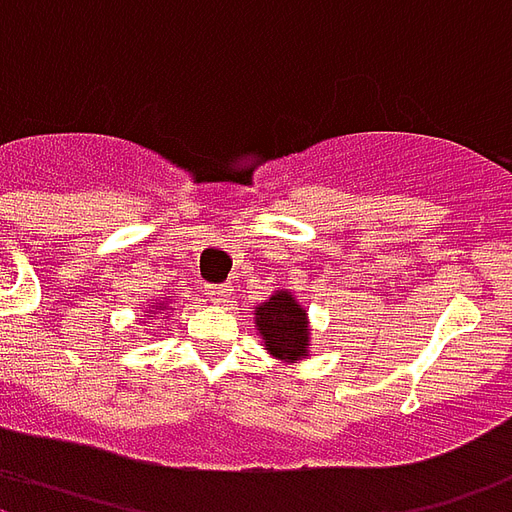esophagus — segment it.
<instances>
[{
	"label": "esophagus",
	"instance_id": "obj_1",
	"mask_svg": "<svg viewBox=\"0 0 512 512\" xmlns=\"http://www.w3.org/2000/svg\"><path fill=\"white\" fill-rule=\"evenodd\" d=\"M208 301H214V304H230L233 301V287L230 285H208L206 287Z\"/></svg>",
	"mask_w": 512,
	"mask_h": 512
}]
</instances>
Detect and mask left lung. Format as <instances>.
Wrapping results in <instances>:
<instances>
[{"label":"left lung","mask_w":512,"mask_h":512,"mask_svg":"<svg viewBox=\"0 0 512 512\" xmlns=\"http://www.w3.org/2000/svg\"><path fill=\"white\" fill-rule=\"evenodd\" d=\"M255 331L276 361L298 363L312 352L309 314L290 290H276L268 301L255 306Z\"/></svg>","instance_id":"obj_1"}]
</instances>
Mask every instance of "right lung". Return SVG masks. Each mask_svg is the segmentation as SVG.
I'll return each mask as SVG.
<instances>
[{
	"instance_id": "right-lung-1",
	"label": "right lung",
	"mask_w": 512,
	"mask_h": 512,
	"mask_svg": "<svg viewBox=\"0 0 512 512\" xmlns=\"http://www.w3.org/2000/svg\"><path fill=\"white\" fill-rule=\"evenodd\" d=\"M168 304H173V298H162L160 301V306H149V314H140V317H143V320H154V317H157V314H168Z\"/></svg>"
}]
</instances>
